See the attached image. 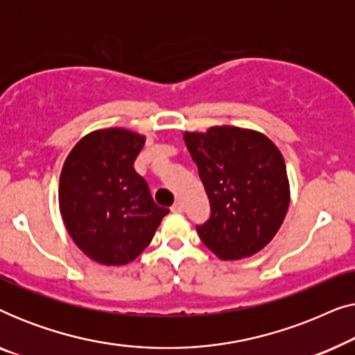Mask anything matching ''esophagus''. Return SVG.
<instances>
[{
	"label": "esophagus",
	"instance_id": "34e87169",
	"mask_svg": "<svg viewBox=\"0 0 355 355\" xmlns=\"http://www.w3.org/2000/svg\"><path fill=\"white\" fill-rule=\"evenodd\" d=\"M171 211H173V213H182V211H184V205H182V202H181V200H178L176 203H174V205L171 207Z\"/></svg>",
	"mask_w": 355,
	"mask_h": 355
}]
</instances>
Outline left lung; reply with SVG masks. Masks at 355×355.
<instances>
[{
    "label": "left lung",
    "mask_w": 355,
    "mask_h": 355,
    "mask_svg": "<svg viewBox=\"0 0 355 355\" xmlns=\"http://www.w3.org/2000/svg\"><path fill=\"white\" fill-rule=\"evenodd\" d=\"M210 198L211 215L197 226L203 244L221 260L260 252L276 236L289 208L284 158L265 134L234 125L184 132Z\"/></svg>",
    "instance_id": "1"
}]
</instances>
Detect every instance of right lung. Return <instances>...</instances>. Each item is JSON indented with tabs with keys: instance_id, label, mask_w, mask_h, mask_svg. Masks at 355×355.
Masks as SVG:
<instances>
[{
	"instance_id": "right-lung-1",
	"label": "right lung",
	"mask_w": 355,
	"mask_h": 355,
	"mask_svg": "<svg viewBox=\"0 0 355 355\" xmlns=\"http://www.w3.org/2000/svg\"><path fill=\"white\" fill-rule=\"evenodd\" d=\"M145 135L98 129L74 145L60 176V211L74 244L96 263H130L150 244L168 208L153 202L134 162Z\"/></svg>"
}]
</instances>
